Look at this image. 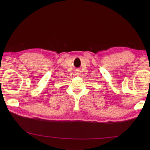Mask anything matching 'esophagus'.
Wrapping results in <instances>:
<instances>
[{
    "label": "esophagus",
    "mask_w": 150,
    "mask_h": 150,
    "mask_svg": "<svg viewBox=\"0 0 150 150\" xmlns=\"http://www.w3.org/2000/svg\"><path fill=\"white\" fill-rule=\"evenodd\" d=\"M76 71H77V72H76V73H76V74H77V75H79V74H80V73H79V72H80V71H79V69H78L77 70H76Z\"/></svg>",
    "instance_id": "obj_1"
}]
</instances>
